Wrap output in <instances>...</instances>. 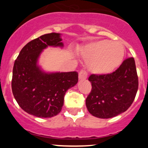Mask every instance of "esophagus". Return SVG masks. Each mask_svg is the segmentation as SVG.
I'll use <instances>...</instances> for the list:
<instances>
[{
	"instance_id": "obj_1",
	"label": "esophagus",
	"mask_w": 148,
	"mask_h": 148,
	"mask_svg": "<svg viewBox=\"0 0 148 148\" xmlns=\"http://www.w3.org/2000/svg\"><path fill=\"white\" fill-rule=\"evenodd\" d=\"M87 78V72L85 70H82L79 73V80H85Z\"/></svg>"
}]
</instances>
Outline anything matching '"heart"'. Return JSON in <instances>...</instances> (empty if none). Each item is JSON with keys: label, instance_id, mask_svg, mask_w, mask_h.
I'll return each instance as SVG.
<instances>
[{"label": "heart", "instance_id": "1", "mask_svg": "<svg viewBox=\"0 0 148 148\" xmlns=\"http://www.w3.org/2000/svg\"><path fill=\"white\" fill-rule=\"evenodd\" d=\"M82 55L88 60L89 71L103 75L112 72L121 64L125 56V48L118 41L103 39L94 41L82 47Z\"/></svg>", "mask_w": 148, "mask_h": 148}]
</instances>
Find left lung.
Listing matches in <instances>:
<instances>
[{
	"instance_id": "8db88e82",
	"label": "left lung",
	"mask_w": 148,
	"mask_h": 148,
	"mask_svg": "<svg viewBox=\"0 0 148 148\" xmlns=\"http://www.w3.org/2000/svg\"><path fill=\"white\" fill-rule=\"evenodd\" d=\"M92 89L86 99L88 111L102 119L114 117L131 106L138 89L134 58L127 59L114 72L89 77Z\"/></svg>"
}]
</instances>
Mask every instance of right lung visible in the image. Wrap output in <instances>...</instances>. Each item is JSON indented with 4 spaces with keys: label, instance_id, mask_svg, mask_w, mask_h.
I'll return each mask as SVG.
<instances>
[{
    "label": "right lung",
    "instance_id": "1",
    "mask_svg": "<svg viewBox=\"0 0 148 148\" xmlns=\"http://www.w3.org/2000/svg\"><path fill=\"white\" fill-rule=\"evenodd\" d=\"M61 34L51 33L28 42L15 61L12 92L22 110L31 115L49 118L57 115L66 91L78 82V73L47 72L38 64L44 49L64 47Z\"/></svg>",
    "mask_w": 148,
    "mask_h": 148
}]
</instances>
